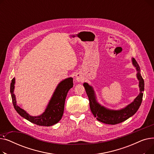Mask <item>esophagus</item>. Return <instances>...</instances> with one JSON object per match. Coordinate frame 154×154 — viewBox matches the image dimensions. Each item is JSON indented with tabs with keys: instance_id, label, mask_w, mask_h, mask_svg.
Wrapping results in <instances>:
<instances>
[{
	"instance_id": "obj_1",
	"label": "esophagus",
	"mask_w": 154,
	"mask_h": 154,
	"mask_svg": "<svg viewBox=\"0 0 154 154\" xmlns=\"http://www.w3.org/2000/svg\"><path fill=\"white\" fill-rule=\"evenodd\" d=\"M75 80H77V82H80L82 81V79H83V77H82V75L80 74V73H77V74H75Z\"/></svg>"
}]
</instances>
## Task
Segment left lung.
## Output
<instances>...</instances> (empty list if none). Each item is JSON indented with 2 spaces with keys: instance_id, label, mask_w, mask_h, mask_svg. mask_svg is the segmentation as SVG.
<instances>
[{
  "instance_id": "left-lung-1",
  "label": "left lung",
  "mask_w": 154,
  "mask_h": 154,
  "mask_svg": "<svg viewBox=\"0 0 154 154\" xmlns=\"http://www.w3.org/2000/svg\"><path fill=\"white\" fill-rule=\"evenodd\" d=\"M134 66L137 71V77L139 81L140 93L134 100L128 104L125 107L120 110H110L101 106L97 101V98L93 87L85 82L84 86L89 100L90 108L91 112L99 122L106 124L116 125L124 122L128 118L134 116L139 109L142 101L144 91V80L140 74V69L138 63L134 58L132 59Z\"/></svg>"
}]
</instances>
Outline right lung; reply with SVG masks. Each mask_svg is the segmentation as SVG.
Segmentation results:
<instances>
[{"label": "right lung", "instance_id": "obj_1", "mask_svg": "<svg viewBox=\"0 0 154 154\" xmlns=\"http://www.w3.org/2000/svg\"><path fill=\"white\" fill-rule=\"evenodd\" d=\"M15 80V78H13L12 80L10 91L14 109L21 117L32 123L40 126L48 127L59 122L63 114L65 101L67 93L73 87V78L69 77L64 79L58 84L44 112L38 116H30L26 111L17 105L15 96L14 94Z\"/></svg>", "mask_w": 154, "mask_h": 154}]
</instances>
